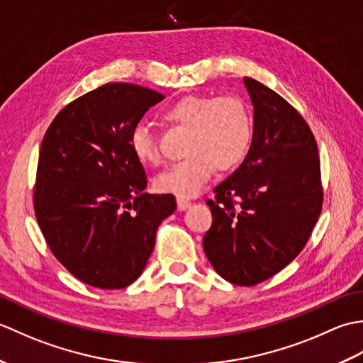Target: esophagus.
I'll use <instances>...</instances> for the list:
<instances>
[{
    "instance_id": "esophagus-1",
    "label": "esophagus",
    "mask_w": 363,
    "mask_h": 363,
    "mask_svg": "<svg viewBox=\"0 0 363 363\" xmlns=\"http://www.w3.org/2000/svg\"><path fill=\"white\" fill-rule=\"evenodd\" d=\"M176 204H177V209H179V211H186L187 207L190 206V201H189V199H186V198H177L176 199Z\"/></svg>"
}]
</instances>
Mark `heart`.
Listing matches in <instances>:
<instances>
[{
    "label": "heart",
    "instance_id": "b5f03b06",
    "mask_svg": "<svg viewBox=\"0 0 363 363\" xmlns=\"http://www.w3.org/2000/svg\"><path fill=\"white\" fill-rule=\"evenodd\" d=\"M169 125L187 128L189 156L162 172L154 184L159 191L176 196H194L211 179L215 167L234 169L250 154L254 138V120L242 96H196L177 99L162 113ZM129 148L145 165H159L160 151L151 130L138 125L129 135Z\"/></svg>",
    "mask_w": 363,
    "mask_h": 363
}]
</instances>
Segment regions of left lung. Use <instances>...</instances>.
<instances>
[{
  "label": "left lung",
  "instance_id": "8db88e82",
  "mask_svg": "<svg viewBox=\"0 0 363 363\" xmlns=\"http://www.w3.org/2000/svg\"><path fill=\"white\" fill-rule=\"evenodd\" d=\"M254 106V138L243 164L207 199L204 252L221 277L256 285L303 251L323 206L317 142L301 113L272 89L243 79Z\"/></svg>",
  "mask_w": 363,
  "mask_h": 363
}]
</instances>
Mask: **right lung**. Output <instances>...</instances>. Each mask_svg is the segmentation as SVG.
I'll return each instance as SVG.
<instances>
[{
	"label": "right lung",
	"mask_w": 363,
	"mask_h": 363,
	"mask_svg": "<svg viewBox=\"0 0 363 363\" xmlns=\"http://www.w3.org/2000/svg\"><path fill=\"white\" fill-rule=\"evenodd\" d=\"M164 99L156 90L109 82L52 120L38 154L34 211L51 252L84 284L125 289L142 274L173 195L143 194V165L129 135Z\"/></svg>",
	"instance_id": "1"
}]
</instances>
